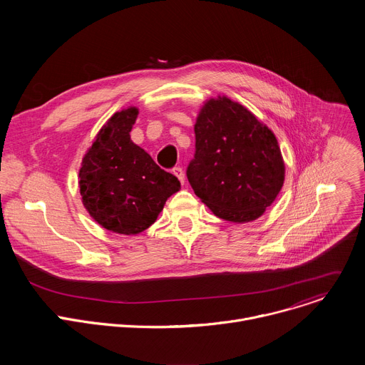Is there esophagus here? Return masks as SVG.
Returning a JSON list of instances; mask_svg holds the SVG:
<instances>
[{
	"label": "esophagus",
	"instance_id": "esophagus-1",
	"mask_svg": "<svg viewBox=\"0 0 365 365\" xmlns=\"http://www.w3.org/2000/svg\"><path fill=\"white\" fill-rule=\"evenodd\" d=\"M173 175L179 179V182H180L182 185H185V173H183V169H182V168H175V169H173Z\"/></svg>",
	"mask_w": 365,
	"mask_h": 365
}]
</instances>
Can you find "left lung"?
Returning <instances> with one entry per match:
<instances>
[{
	"instance_id": "obj_1",
	"label": "left lung",
	"mask_w": 365,
	"mask_h": 365,
	"mask_svg": "<svg viewBox=\"0 0 365 365\" xmlns=\"http://www.w3.org/2000/svg\"><path fill=\"white\" fill-rule=\"evenodd\" d=\"M195 138V158L186 170L195 195L230 222L262 217L284 183L274 133L241 103L218 96L203 102Z\"/></svg>"
}]
</instances>
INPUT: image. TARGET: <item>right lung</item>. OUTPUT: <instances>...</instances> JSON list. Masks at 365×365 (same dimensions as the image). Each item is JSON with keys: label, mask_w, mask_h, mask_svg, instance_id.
<instances>
[{"label": "right lung", "mask_w": 365, "mask_h": 365, "mask_svg": "<svg viewBox=\"0 0 365 365\" xmlns=\"http://www.w3.org/2000/svg\"><path fill=\"white\" fill-rule=\"evenodd\" d=\"M138 108L117 111L98 131L79 169V192L88 214L102 228L135 235L155 222L163 206L180 189L150 154L133 143L130 131Z\"/></svg>", "instance_id": "1"}]
</instances>
